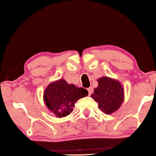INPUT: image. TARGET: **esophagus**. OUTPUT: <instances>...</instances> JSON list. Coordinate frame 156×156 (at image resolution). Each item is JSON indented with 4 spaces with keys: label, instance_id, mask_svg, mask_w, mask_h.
<instances>
[{
    "label": "esophagus",
    "instance_id": "1",
    "mask_svg": "<svg viewBox=\"0 0 156 156\" xmlns=\"http://www.w3.org/2000/svg\"><path fill=\"white\" fill-rule=\"evenodd\" d=\"M87 90H88V91H89V95H91V94L93 93V88H92V87H89Z\"/></svg>",
    "mask_w": 156,
    "mask_h": 156
}]
</instances>
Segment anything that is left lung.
Wrapping results in <instances>:
<instances>
[{"label": "left lung", "instance_id": "obj_1", "mask_svg": "<svg viewBox=\"0 0 156 156\" xmlns=\"http://www.w3.org/2000/svg\"><path fill=\"white\" fill-rule=\"evenodd\" d=\"M98 87L91 95L99 108L106 114H112L120 108L124 100V88L119 81L108 76L98 79Z\"/></svg>", "mask_w": 156, "mask_h": 156}]
</instances>
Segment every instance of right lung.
Here are the masks:
<instances>
[{"instance_id":"add662e5","label":"right lung","mask_w":156,"mask_h":156,"mask_svg":"<svg viewBox=\"0 0 156 156\" xmlns=\"http://www.w3.org/2000/svg\"><path fill=\"white\" fill-rule=\"evenodd\" d=\"M88 91L73 84H68L64 79L51 82L43 93V100L49 111L56 117L62 118L69 115L74 104L87 97Z\"/></svg>"}]
</instances>
